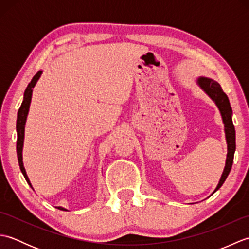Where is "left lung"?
I'll return each mask as SVG.
<instances>
[{"mask_svg": "<svg viewBox=\"0 0 249 249\" xmlns=\"http://www.w3.org/2000/svg\"><path fill=\"white\" fill-rule=\"evenodd\" d=\"M200 87L202 88L204 91L208 93L209 96L212 98L216 105L218 106L220 110L221 116H223V121L225 123V131H226V138H227V143H228V154H227V160H226V167L223 172V176H221L220 181L216 187L215 192L220 188L221 185L224 184L226 181L227 177L231 170L232 163H233V157H234V151H235V129L233 122L231 119L232 114V108L230 106L229 98L227 96L226 93L223 91L220 84L216 82L212 79L208 78H199L198 80Z\"/></svg>", "mask_w": 249, "mask_h": 249, "instance_id": "8db88e82", "label": "left lung"}]
</instances>
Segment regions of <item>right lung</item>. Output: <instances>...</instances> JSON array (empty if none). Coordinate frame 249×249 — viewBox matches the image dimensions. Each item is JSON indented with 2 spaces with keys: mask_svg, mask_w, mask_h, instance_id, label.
Returning a JSON list of instances; mask_svg holds the SVG:
<instances>
[{
  "mask_svg": "<svg viewBox=\"0 0 249 249\" xmlns=\"http://www.w3.org/2000/svg\"><path fill=\"white\" fill-rule=\"evenodd\" d=\"M40 73H41V71L37 72L36 75L32 78V80L29 83V86L25 89L23 102H22V104H21V107L19 108L18 115H17V125H16V128H17V156H18L19 167H20L21 172H22V174H23L24 178L26 179V182L29 183L31 187H32V185L30 183V179H29L28 176H26L24 167H23V162H22V146H23V138H24V125H25V121H26V115H28V112H29L31 97H32V88H34L36 81L38 80ZM57 209L66 211L64 208H61V206H57Z\"/></svg>",
  "mask_w": 249,
  "mask_h": 249,
  "instance_id": "right-lung-1",
  "label": "right lung"
}]
</instances>
